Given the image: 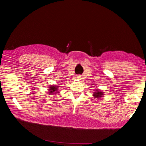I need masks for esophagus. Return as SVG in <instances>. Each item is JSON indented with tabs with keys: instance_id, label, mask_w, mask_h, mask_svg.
Masks as SVG:
<instances>
[{
	"instance_id": "esophagus-1",
	"label": "esophagus",
	"mask_w": 146,
	"mask_h": 146,
	"mask_svg": "<svg viewBox=\"0 0 146 146\" xmlns=\"http://www.w3.org/2000/svg\"><path fill=\"white\" fill-rule=\"evenodd\" d=\"M76 78H78V79H81V75H78V76H77Z\"/></svg>"
}]
</instances>
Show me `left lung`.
<instances>
[{
  "label": "left lung",
  "instance_id": "obj_1",
  "mask_svg": "<svg viewBox=\"0 0 146 146\" xmlns=\"http://www.w3.org/2000/svg\"><path fill=\"white\" fill-rule=\"evenodd\" d=\"M93 94V96H94V98H101L102 97V96L104 95V92L97 89L96 90V91L94 92V94Z\"/></svg>",
  "mask_w": 146,
  "mask_h": 146
}]
</instances>
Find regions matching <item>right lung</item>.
Masks as SVG:
<instances>
[{"mask_svg": "<svg viewBox=\"0 0 146 146\" xmlns=\"http://www.w3.org/2000/svg\"><path fill=\"white\" fill-rule=\"evenodd\" d=\"M49 89L48 90V92L49 93L48 94L49 95H53V94H55L56 93H59L58 92V87H56V86H52V85H51V86H50V87L49 88Z\"/></svg>", "mask_w": 146, "mask_h": 146, "instance_id": "1", "label": "right lung"}]
</instances>
